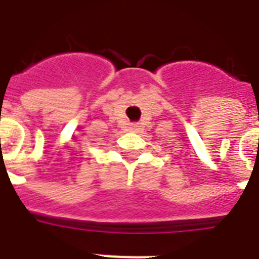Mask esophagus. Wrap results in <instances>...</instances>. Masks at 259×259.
<instances>
[{
    "label": "esophagus",
    "mask_w": 259,
    "mask_h": 259,
    "mask_svg": "<svg viewBox=\"0 0 259 259\" xmlns=\"http://www.w3.org/2000/svg\"><path fill=\"white\" fill-rule=\"evenodd\" d=\"M132 127H133V130H137V129H138V125H133Z\"/></svg>",
    "instance_id": "esophagus-1"
}]
</instances>
